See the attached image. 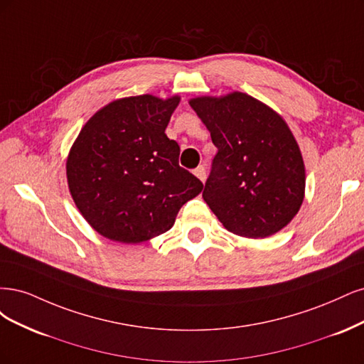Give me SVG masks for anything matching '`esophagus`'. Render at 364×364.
Wrapping results in <instances>:
<instances>
[{
    "instance_id": "obj_1",
    "label": "esophagus",
    "mask_w": 364,
    "mask_h": 364,
    "mask_svg": "<svg viewBox=\"0 0 364 364\" xmlns=\"http://www.w3.org/2000/svg\"><path fill=\"white\" fill-rule=\"evenodd\" d=\"M193 173L196 175V177L201 180L203 183L205 181V168L204 166H198L195 171H193Z\"/></svg>"
}]
</instances>
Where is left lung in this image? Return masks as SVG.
<instances>
[{
    "label": "left lung",
    "instance_id": "1",
    "mask_svg": "<svg viewBox=\"0 0 364 364\" xmlns=\"http://www.w3.org/2000/svg\"><path fill=\"white\" fill-rule=\"evenodd\" d=\"M218 154L203 198L232 234L264 239L296 216L306 166L283 116L243 92L189 100Z\"/></svg>",
    "mask_w": 364,
    "mask_h": 364
}]
</instances>
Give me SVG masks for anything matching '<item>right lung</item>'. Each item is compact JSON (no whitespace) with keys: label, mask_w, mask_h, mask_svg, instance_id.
Listing matches in <instances>:
<instances>
[{"label":"right lung","mask_w":364,"mask_h":364,"mask_svg":"<svg viewBox=\"0 0 364 364\" xmlns=\"http://www.w3.org/2000/svg\"><path fill=\"white\" fill-rule=\"evenodd\" d=\"M180 100L149 93L114 100L83 125L69 149V192L102 237L132 245L160 236L204 189L180 168V146L165 133Z\"/></svg>","instance_id":"add662e5"}]
</instances>
